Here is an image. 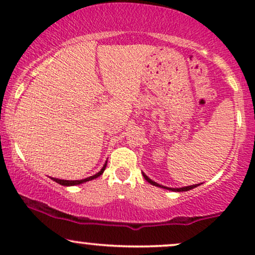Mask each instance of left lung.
I'll return each instance as SVG.
<instances>
[{
	"mask_svg": "<svg viewBox=\"0 0 255 255\" xmlns=\"http://www.w3.org/2000/svg\"><path fill=\"white\" fill-rule=\"evenodd\" d=\"M142 175H144V178H145L146 181H147L148 183L153 184V186H157V187H162V188L169 189V191H172V192H187V191H189V189H193V188H195V187H198V186H199V184H193V186L182 187V188H169V187H164V186H162V184H158L157 182H154V181H152L151 178H148L147 176H146L145 174H142Z\"/></svg>",
	"mask_w": 255,
	"mask_h": 255,
	"instance_id": "left-lung-1",
	"label": "left lung"
}]
</instances>
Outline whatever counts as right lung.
Segmentation results:
<instances>
[{
    "instance_id": "1",
    "label": "right lung",
    "mask_w": 255,
    "mask_h": 255,
    "mask_svg": "<svg viewBox=\"0 0 255 255\" xmlns=\"http://www.w3.org/2000/svg\"><path fill=\"white\" fill-rule=\"evenodd\" d=\"M105 166H107V163L103 165V168L101 169V171L97 172L96 175H93V176H90L87 178H84V180H74V181H69V180H58V178H52V180L55 181V182L60 183L61 186H75V184H81L84 182H87V181H91V180H95V178H97L98 176H101L102 174H103L104 170H105Z\"/></svg>"
}]
</instances>
